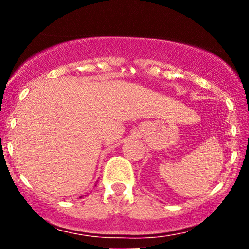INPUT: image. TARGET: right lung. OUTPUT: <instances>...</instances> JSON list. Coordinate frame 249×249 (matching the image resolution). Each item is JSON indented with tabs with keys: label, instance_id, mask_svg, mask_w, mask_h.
Wrapping results in <instances>:
<instances>
[{
	"label": "right lung",
	"instance_id": "add662e5",
	"mask_svg": "<svg viewBox=\"0 0 249 249\" xmlns=\"http://www.w3.org/2000/svg\"><path fill=\"white\" fill-rule=\"evenodd\" d=\"M81 198H82V196H81Z\"/></svg>",
	"mask_w": 249,
	"mask_h": 249
}]
</instances>
